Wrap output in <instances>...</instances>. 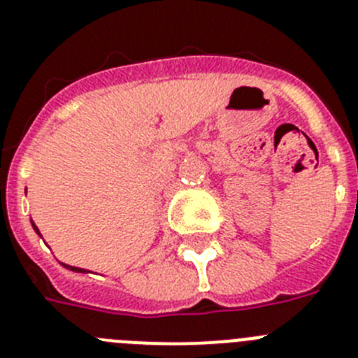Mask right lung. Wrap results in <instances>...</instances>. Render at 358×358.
Here are the masks:
<instances>
[{
	"label": "right lung",
	"mask_w": 358,
	"mask_h": 358,
	"mask_svg": "<svg viewBox=\"0 0 358 358\" xmlns=\"http://www.w3.org/2000/svg\"><path fill=\"white\" fill-rule=\"evenodd\" d=\"M25 194H27V189H25ZM31 224H32V229L36 231V235L40 236V238H43V236H41V233H40V229H38V225L34 224V222L31 220ZM63 267H67L69 271H74V273H91V271H87V269H82V267H74V266H67V264H62Z\"/></svg>",
	"instance_id": "1"
}]
</instances>
